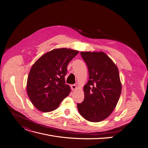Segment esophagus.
<instances>
[{"instance_id": "esophagus-1", "label": "esophagus", "mask_w": 148, "mask_h": 148, "mask_svg": "<svg viewBox=\"0 0 148 148\" xmlns=\"http://www.w3.org/2000/svg\"><path fill=\"white\" fill-rule=\"evenodd\" d=\"M71 88L72 91H74L77 89V86L75 85H71Z\"/></svg>"}]
</instances>
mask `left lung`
<instances>
[{
	"mask_svg": "<svg viewBox=\"0 0 148 148\" xmlns=\"http://www.w3.org/2000/svg\"><path fill=\"white\" fill-rule=\"evenodd\" d=\"M88 68L89 80L84 89V100L77 103L86 120L99 122L106 119L116 106L121 92L119 70L103 52H81Z\"/></svg>",
	"mask_w": 148,
	"mask_h": 148,
	"instance_id": "left-lung-1",
	"label": "left lung"
}]
</instances>
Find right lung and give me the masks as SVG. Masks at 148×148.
Returning <instances> with one entry per match:
<instances>
[{
    "label": "right lung",
    "mask_w": 148,
    "mask_h": 148,
    "mask_svg": "<svg viewBox=\"0 0 148 148\" xmlns=\"http://www.w3.org/2000/svg\"><path fill=\"white\" fill-rule=\"evenodd\" d=\"M79 53L67 48L51 50L43 54L32 66L27 84L28 97L40 111L50 112L59 107L71 92L65 76L69 62Z\"/></svg>",
    "instance_id": "add662e5"
}]
</instances>
